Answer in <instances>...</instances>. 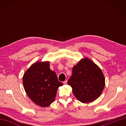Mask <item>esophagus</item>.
<instances>
[{
    "label": "esophagus",
    "instance_id": "1",
    "mask_svg": "<svg viewBox=\"0 0 126 126\" xmlns=\"http://www.w3.org/2000/svg\"><path fill=\"white\" fill-rule=\"evenodd\" d=\"M63 83L64 84H67V80H65V81H64V82H63Z\"/></svg>",
    "mask_w": 126,
    "mask_h": 126
}]
</instances>
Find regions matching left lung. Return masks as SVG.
Masks as SVG:
<instances>
[{"mask_svg": "<svg viewBox=\"0 0 126 126\" xmlns=\"http://www.w3.org/2000/svg\"><path fill=\"white\" fill-rule=\"evenodd\" d=\"M67 84L78 101L83 103L93 102L99 97L105 86L101 69L89 58L82 59L74 65Z\"/></svg>", "mask_w": 126, "mask_h": 126, "instance_id": "8db88e82", "label": "left lung"}]
</instances>
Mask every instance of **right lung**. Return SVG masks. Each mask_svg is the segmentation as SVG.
Instances as JSON below:
<instances>
[{"label": "right lung", "instance_id": "add662e5", "mask_svg": "<svg viewBox=\"0 0 126 126\" xmlns=\"http://www.w3.org/2000/svg\"><path fill=\"white\" fill-rule=\"evenodd\" d=\"M49 62H36L24 74L23 83L28 96L35 104L42 107L54 101L58 87L63 83L56 73L50 69Z\"/></svg>", "mask_w": 126, "mask_h": 126}]
</instances>
